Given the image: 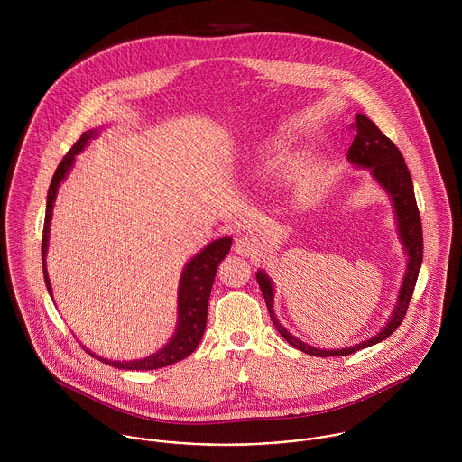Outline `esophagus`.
I'll return each mask as SVG.
<instances>
[{
    "label": "esophagus",
    "mask_w": 462,
    "mask_h": 462,
    "mask_svg": "<svg viewBox=\"0 0 462 462\" xmlns=\"http://www.w3.org/2000/svg\"><path fill=\"white\" fill-rule=\"evenodd\" d=\"M256 251V240L249 238V236H238L235 240V253L240 256H253V253Z\"/></svg>",
    "instance_id": "1"
}]
</instances>
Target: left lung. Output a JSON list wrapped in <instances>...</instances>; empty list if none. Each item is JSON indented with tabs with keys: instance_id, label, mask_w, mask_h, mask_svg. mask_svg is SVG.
I'll list each match as a JSON object with an SVG mask.
<instances>
[{
	"instance_id": "left-lung-1",
	"label": "left lung",
	"mask_w": 462,
	"mask_h": 462,
	"mask_svg": "<svg viewBox=\"0 0 462 462\" xmlns=\"http://www.w3.org/2000/svg\"><path fill=\"white\" fill-rule=\"evenodd\" d=\"M356 136L352 145L348 147L346 160L350 165L357 169H368L372 180L388 194V198L393 204V213H395L396 233L402 242L403 253L407 256L405 263V272L403 279L396 295V304L383 326V329L372 337L356 343L352 346L345 348H317L297 336H293L290 330L286 329L275 317L273 311V282L268 277L264 270L256 272L258 284L262 288L264 302L272 319V324L279 334L295 348L300 352H306L310 356H319V357H330V356H348L354 354L361 348H366L370 345H375L383 339H386L390 334L395 332L396 328L402 324L403 315L407 311V306L411 302L414 284L418 279V272L423 260V233H421V220H420V211L416 206L414 199V189H412V180L409 174V169L403 162V156L400 154L395 143L381 132L375 123H372L365 114L356 116Z\"/></svg>"
}]
</instances>
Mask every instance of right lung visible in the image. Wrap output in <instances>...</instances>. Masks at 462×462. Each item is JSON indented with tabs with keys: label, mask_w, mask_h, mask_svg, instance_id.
<instances>
[{
	"label": "right lung",
	"mask_w": 462,
	"mask_h": 462,
	"mask_svg": "<svg viewBox=\"0 0 462 462\" xmlns=\"http://www.w3.org/2000/svg\"><path fill=\"white\" fill-rule=\"evenodd\" d=\"M101 132V128H94L83 133L79 140L72 145V149L64 156V160L59 163L57 172L51 180L50 190H48V200H46V220H44V231H42V268H44V281L48 286L50 295L53 297V288L50 282L48 268H46V256L50 247V229H51V218H53V204L59 194L60 183L66 180L76 162V154H79L90 140H94ZM231 236H222L218 240L209 242L204 249H200L194 258H190L183 272L178 284V319H176V330L172 337L158 348L154 354L133 359V361H116L108 357H101L96 352H87L92 357H97L99 361L119 368V370H156L169 365H174L185 357H189L196 348L199 341L206 329V317H208V300L211 293V286L215 281V273L220 262L227 256L231 249Z\"/></svg>",
	"instance_id": "1"
}]
</instances>
